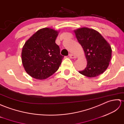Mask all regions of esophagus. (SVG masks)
I'll list each match as a JSON object with an SVG mask.
<instances>
[{"instance_id": "34e87169", "label": "esophagus", "mask_w": 124, "mask_h": 124, "mask_svg": "<svg viewBox=\"0 0 124 124\" xmlns=\"http://www.w3.org/2000/svg\"><path fill=\"white\" fill-rule=\"evenodd\" d=\"M69 57L70 58H71V59H73V58H76V56H75V55L72 54H69Z\"/></svg>"}]
</instances>
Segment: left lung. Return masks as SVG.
Listing matches in <instances>:
<instances>
[{
  "label": "left lung",
  "instance_id": "obj_1",
  "mask_svg": "<svg viewBox=\"0 0 124 124\" xmlns=\"http://www.w3.org/2000/svg\"><path fill=\"white\" fill-rule=\"evenodd\" d=\"M76 37L84 51L87 66L79 73L89 78L102 74L111 58L110 44L97 31L87 27L74 30Z\"/></svg>",
  "mask_w": 124,
  "mask_h": 124
}]
</instances>
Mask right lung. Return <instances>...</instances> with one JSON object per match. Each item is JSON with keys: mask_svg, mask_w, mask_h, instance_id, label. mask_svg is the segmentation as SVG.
<instances>
[{"mask_svg": "<svg viewBox=\"0 0 124 124\" xmlns=\"http://www.w3.org/2000/svg\"><path fill=\"white\" fill-rule=\"evenodd\" d=\"M58 33L48 27L41 29L25 43L22 61L26 72L32 78L46 79L58 70L64 58L55 43Z\"/></svg>", "mask_w": 124, "mask_h": 124, "instance_id": "right-lung-1", "label": "right lung"}]
</instances>
